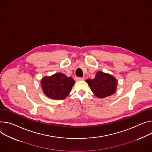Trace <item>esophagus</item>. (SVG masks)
Returning <instances> with one entry per match:
<instances>
[{
    "label": "esophagus",
    "instance_id": "1",
    "mask_svg": "<svg viewBox=\"0 0 152 152\" xmlns=\"http://www.w3.org/2000/svg\"><path fill=\"white\" fill-rule=\"evenodd\" d=\"M75 80H76V81L82 80H84V78H83V77H75Z\"/></svg>",
    "mask_w": 152,
    "mask_h": 152
}]
</instances>
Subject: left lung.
<instances>
[{
    "mask_svg": "<svg viewBox=\"0 0 152 152\" xmlns=\"http://www.w3.org/2000/svg\"><path fill=\"white\" fill-rule=\"evenodd\" d=\"M86 82L93 94L99 98H104L113 94L117 88L118 80L112 75L98 71L93 79H88Z\"/></svg>",
    "mask_w": 152,
    "mask_h": 152,
    "instance_id": "8db88e82",
    "label": "left lung"
}]
</instances>
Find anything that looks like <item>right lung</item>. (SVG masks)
<instances>
[{"mask_svg":"<svg viewBox=\"0 0 152 152\" xmlns=\"http://www.w3.org/2000/svg\"><path fill=\"white\" fill-rule=\"evenodd\" d=\"M75 81L62 73H56L50 76H44L40 80L44 94L55 100L64 99L72 91Z\"/></svg>","mask_w":152,"mask_h":152,"instance_id":"obj_1","label":"right lung"}]
</instances>
